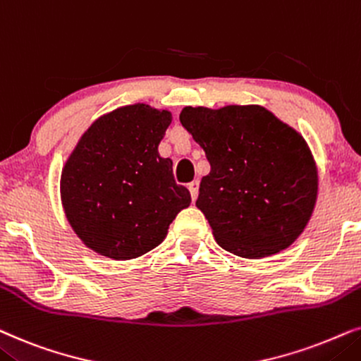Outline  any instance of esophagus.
I'll list each match as a JSON object with an SVG mask.
<instances>
[{"label":"esophagus","mask_w":361,"mask_h":361,"mask_svg":"<svg viewBox=\"0 0 361 361\" xmlns=\"http://www.w3.org/2000/svg\"><path fill=\"white\" fill-rule=\"evenodd\" d=\"M188 190H190V193H191V200H196L198 198V191H200V183H198V180H195V181H191V183H188Z\"/></svg>","instance_id":"1"}]
</instances>
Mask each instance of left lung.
<instances>
[{
  "mask_svg": "<svg viewBox=\"0 0 361 361\" xmlns=\"http://www.w3.org/2000/svg\"><path fill=\"white\" fill-rule=\"evenodd\" d=\"M180 122L209 161L196 206L216 243L246 259L289 247L309 223L319 190L304 137L261 105L185 107Z\"/></svg>",
  "mask_w": 361,
  "mask_h": 361,
  "instance_id": "8db88e82",
  "label": "left lung"
}]
</instances>
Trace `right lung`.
<instances>
[{
	"mask_svg": "<svg viewBox=\"0 0 361 361\" xmlns=\"http://www.w3.org/2000/svg\"><path fill=\"white\" fill-rule=\"evenodd\" d=\"M168 110L133 104L102 115L77 142L61 175L66 218L85 246L128 261L157 247L191 203L173 161L158 153Z\"/></svg>",
	"mask_w": 361,
	"mask_h": 361,
	"instance_id": "right-lung-1",
	"label": "right lung"
}]
</instances>
